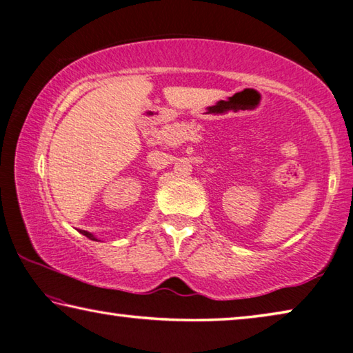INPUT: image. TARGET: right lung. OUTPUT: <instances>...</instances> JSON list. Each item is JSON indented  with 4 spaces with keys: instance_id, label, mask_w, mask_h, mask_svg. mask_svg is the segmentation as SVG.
<instances>
[{
    "instance_id": "1",
    "label": "right lung",
    "mask_w": 353,
    "mask_h": 353,
    "mask_svg": "<svg viewBox=\"0 0 353 353\" xmlns=\"http://www.w3.org/2000/svg\"><path fill=\"white\" fill-rule=\"evenodd\" d=\"M81 234H83V235H85L87 238H90V240H97V238H94V236L90 234V232H87V230H82Z\"/></svg>"
}]
</instances>
